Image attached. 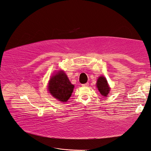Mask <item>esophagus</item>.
Here are the masks:
<instances>
[{
  "label": "esophagus",
  "mask_w": 151,
  "mask_h": 151,
  "mask_svg": "<svg viewBox=\"0 0 151 151\" xmlns=\"http://www.w3.org/2000/svg\"><path fill=\"white\" fill-rule=\"evenodd\" d=\"M88 85H89V83H85V84H82V86H88Z\"/></svg>",
  "instance_id": "34e87169"
}]
</instances>
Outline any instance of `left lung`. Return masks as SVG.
<instances>
[{
    "instance_id": "left-lung-1",
    "label": "left lung",
    "mask_w": 151,
    "mask_h": 151,
    "mask_svg": "<svg viewBox=\"0 0 151 151\" xmlns=\"http://www.w3.org/2000/svg\"><path fill=\"white\" fill-rule=\"evenodd\" d=\"M96 85L101 95L104 96H106L108 95L110 91V87L105 78H104L103 76H100L98 78V81H97Z\"/></svg>"
}]
</instances>
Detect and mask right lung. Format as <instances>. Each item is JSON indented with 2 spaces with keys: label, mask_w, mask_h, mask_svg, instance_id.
I'll return each instance as SVG.
<instances>
[{
  "label": "right lung",
  "mask_w": 151,
  "mask_h": 151,
  "mask_svg": "<svg viewBox=\"0 0 151 151\" xmlns=\"http://www.w3.org/2000/svg\"><path fill=\"white\" fill-rule=\"evenodd\" d=\"M73 86L64 72L59 71L50 79L48 85L50 93L59 101L66 102L73 92Z\"/></svg>",
  "instance_id": "obj_1"
}]
</instances>
